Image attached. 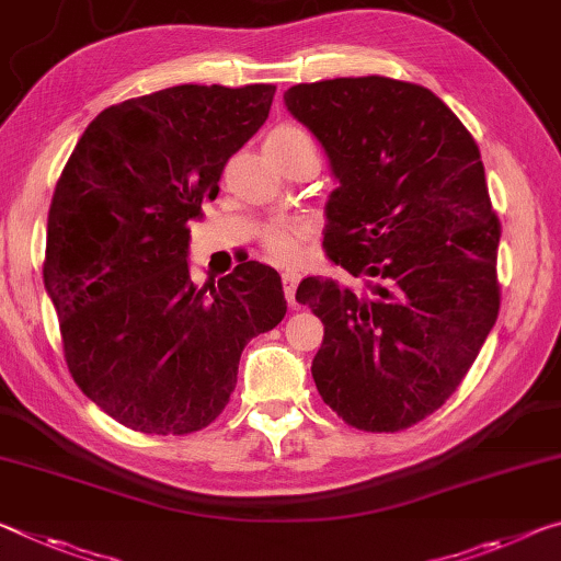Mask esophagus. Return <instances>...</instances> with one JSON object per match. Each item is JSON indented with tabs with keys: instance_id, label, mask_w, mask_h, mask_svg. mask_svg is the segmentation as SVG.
Returning <instances> with one entry per match:
<instances>
[{
	"instance_id": "obj_1",
	"label": "esophagus",
	"mask_w": 561,
	"mask_h": 561,
	"mask_svg": "<svg viewBox=\"0 0 561 561\" xmlns=\"http://www.w3.org/2000/svg\"><path fill=\"white\" fill-rule=\"evenodd\" d=\"M299 272L297 270H284L282 272V284H284V297H287L289 307H299L297 299H295V291H297V284H299Z\"/></svg>"
}]
</instances>
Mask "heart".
I'll return each instance as SVG.
<instances>
[{
    "label": "heart",
    "mask_w": 561,
    "mask_h": 561,
    "mask_svg": "<svg viewBox=\"0 0 561 561\" xmlns=\"http://www.w3.org/2000/svg\"><path fill=\"white\" fill-rule=\"evenodd\" d=\"M266 141H272V145H284V147L314 145L312 137H309V131L305 127H299V124H282V127L272 129V135L266 137ZM309 234H312V225H309L307 219L279 217L262 229L260 242H262L264 254L270 256L272 262L289 264L301 254Z\"/></svg>",
    "instance_id": "b5f03b06"
}]
</instances>
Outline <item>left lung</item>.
Here are the masks:
<instances>
[{"mask_svg":"<svg viewBox=\"0 0 561 561\" xmlns=\"http://www.w3.org/2000/svg\"><path fill=\"white\" fill-rule=\"evenodd\" d=\"M284 102L340 180L327 260L364 279L362 291L299 284L297 301L324 324L314 385L350 426L402 432L457 392L500 314L502 225L482 154L437 94L402 79H324Z\"/></svg>","mask_w":561,"mask_h":561,"instance_id":"8db88e82","label":"left lung"}]
</instances>
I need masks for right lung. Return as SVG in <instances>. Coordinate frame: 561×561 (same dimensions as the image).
<instances>
[{
    "instance_id": "add662e5",
    "label": "right lung",
    "mask_w": 561,
    "mask_h": 561,
    "mask_svg": "<svg viewBox=\"0 0 561 561\" xmlns=\"http://www.w3.org/2000/svg\"><path fill=\"white\" fill-rule=\"evenodd\" d=\"M277 87L182 84L106 106L77 141L49 207L44 287L77 387L141 434L209 426L242 350L287 314L282 277L244 260L190 279V219L270 117Z\"/></svg>"
}]
</instances>
